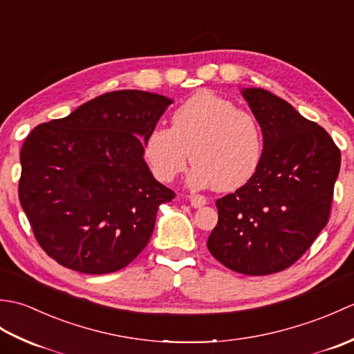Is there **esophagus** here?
<instances>
[{"label":"esophagus","instance_id":"esophagus-1","mask_svg":"<svg viewBox=\"0 0 354 354\" xmlns=\"http://www.w3.org/2000/svg\"><path fill=\"white\" fill-rule=\"evenodd\" d=\"M189 202L192 204V207L199 208L207 204V198L202 196V194H192V196H189Z\"/></svg>","mask_w":354,"mask_h":354}]
</instances>
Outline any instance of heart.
<instances>
[{
	"label": "heart",
	"instance_id": "b5f03b06",
	"mask_svg": "<svg viewBox=\"0 0 354 354\" xmlns=\"http://www.w3.org/2000/svg\"><path fill=\"white\" fill-rule=\"evenodd\" d=\"M142 150L153 176L162 183H171L192 156V185L236 190L260 167L263 132L257 118L236 103L199 91L175 109L170 127H150Z\"/></svg>",
	"mask_w": 354,
	"mask_h": 354
}]
</instances>
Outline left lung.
<instances>
[{
    "label": "left lung",
    "mask_w": 354,
    "mask_h": 354,
    "mask_svg": "<svg viewBox=\"0 0 354 354\" xmlns=\"http://www.w3.org/2000/svg\"><path fill=\"white\" fill-rule=\"evenodd\" d=\"M243 97L261 127L263 158L250 181L216 201L219 221L207 246L231 270L269 275L301 259L326 227L341 150L266 89L248 88Z\"/></svg>",
    "instance_id": "8db88e82"
}]
</instances>
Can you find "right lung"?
Listing matches in <instances>:
<instances>
[{
	"instance_id": "1",
	"label": "right lung",
	"mask_w": 354,
	"mask_h": 354,
	"mask_svg": "<svg viewBox=\"0 0 354 354\" xmlns=\"http://www.w3.org/2000/svg\"><path fill=\"white\" fill-rule=\"evenodd\" d=\"M170 103L138 89L112 91L28 133L18 196L36 242L59 265L109 274L145 250L158 208L175 198L142 158L147 131Z\"/></svg>"
}]
</instances>
